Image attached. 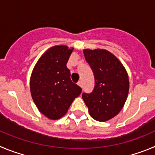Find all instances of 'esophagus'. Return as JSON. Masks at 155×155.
I'll list each match as a JSON object with an SVG mask.
<instances>
[{
	"label": "esophagus",
	"instance_id": "obj_1",
	"mask_svg": "<svg viewBox=\"0 0 155 155\" xmlns=\"http://www.w3.org/2000/svg\"><path fill=\"white\" fill-rule=\"evenodd\" d=\"M77 84L79 85V86H80V87H82V82H81V81H79V82H78V83H77Z\"/></svg>",
	"mask_w": 155,
	"mask_h": 155
}]
</instances>
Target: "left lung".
Here are the masks:
<instances>
[{"label": "left lung", "instance_id": "obj_1", "mask_svg": "<svg viewBox=\"0 0 155 155\" xmlns=\"http://www.w3.org/2000/svg\"><path fill=\"white\" fill-rule=\"evenodd\" d=\"M95 79L90 93L82 94L90 116L96 120L107 121L123 108L129 91V79L124 67L117 58L103 49L83 51Z\"/></svg>", "mask_w": 155, "mask_h": 155}]
</instances>
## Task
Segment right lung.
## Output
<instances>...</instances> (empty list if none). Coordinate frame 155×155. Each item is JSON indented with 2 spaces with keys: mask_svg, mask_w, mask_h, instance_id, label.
I'll return each mask as SVG.
<instances>
[{
  "mask_svg": "<svg viewBox=\"0 0 155 155\" xmlns=\"http://www.w3.org/2000/svg\"><path fill=\"white\" fill-rule=\"evenodd\" d=\"M73 48L57 45L47 50L38 61L31 76L30 89L35 104L51 120L65 115L82 89L70 79L66 66Z\"/></svg>",
  "mask_w": 155,
  "mask_h": 155,
  "instance_id": "add662e5",
  "label": "right lung"
}]
</instances>
